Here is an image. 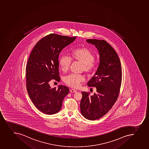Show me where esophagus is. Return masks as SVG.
Here are the masks:
<instances>
[{
  "label": "esophagus",
  "instance_id": "34e87169",
  "mask_svg": "<svg viewBox=\"0 0 149 149\" xmlns=\"http://www.w3.org/2000/svg\"><path fill=\"white\" fill-rule=\"evenodd\" d=\"M70 93H76L77 92L76 90L75 89H70Z\"/></svg>",
  "mask_w": 149,
  "mask_h": 149
}]
</instances>
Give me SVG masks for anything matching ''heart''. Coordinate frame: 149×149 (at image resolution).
Here are the masks:
<instances>
[{"mask_svg":"<svg viewBox=\"0 0 149 149\" xmlns=\"http://www.w3.org/2000/svg\"><path fill=\"white\" fill-rule=\"evenodd\" d=\"M71 55L74 61H78L82 64V71L90 73L95 68V55L89 49L86 47L77 49L72 52ZM71 63L72 59L68 55H63L60 59V66L61 70L64 72L69 70ZM84 81V77L82 75L70 74L64 78V82L73 88H79L81 82Z\"/></svg>","mask_w":149,"mask_h":149,"instance_id":"1","label":"heart"}]
</instances>
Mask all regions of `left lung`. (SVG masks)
Instances as JSON below:
<instances>
[{"mask_svg":"<svg viewBox=\"0 0 149 149\" xmlns=\"http://www.w3.org/2000/svg\"><path fill=\"white\" fill-rule=\"evenodd\" d=\"M87 42L95 46L99 52V65L87 85L95 87L96 92L90 95L82 92L81 113L86 119L95 120L111 109L119 95L122 72L119 56L113 48L104 40L88 39Z\"/></svg>","mask_w":149,"mask_h":149,"instance_id":"1","label":"left lung"}]
</instances>
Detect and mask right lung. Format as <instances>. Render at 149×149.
Listing matches in <instances>:
<instances>
[{
	"label": "right lung",
	"mask_w": 149,
	"mask_h": 149,
	"mask_svg": "<svg viewBox=\"0 0 149 149\" xmlns=\"http://www.w3.org/2000/svg\"><path fill=\"white\" fill-rule=\"evenodd\" d=\"M76 38L50 34L38 41L30 54L26 68L27 92L34 105L44 113L52 115L59 112L69 93L68 87L59 85L56 89L51 87L49 82L52 79L60 81L59 55Z\"/></svg>",
	"instance_id": "obj_1"
}]
</instances>
